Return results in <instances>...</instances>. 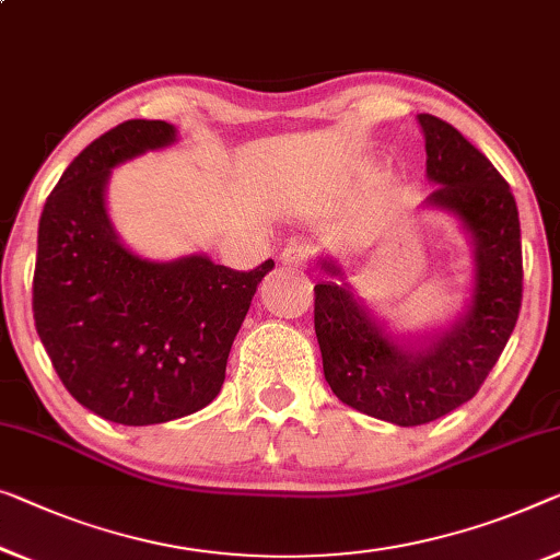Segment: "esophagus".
<instances>
[{
  "instance_id": "34e87169",
  "label": "esophagus",
  "mask_w": 560,
  "mask_h": 560,
  "mask_svg": "<svg viewBox=\"0 0 560 560\" xmlns=\"http://www.w3.org/2000/svg\"><path fill=\"white\" fill-rule=\"evenodd\" d=\"M312 246L304 244V241H291L281 252V261L287 266H294V269H306L308 261H312Z\"/></svg>"
}]
</instances>
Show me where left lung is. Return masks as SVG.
I'll use <instances>...</instances> for the list:
<instances>
[{"label": "left lung", "instance_id": "left-lung-1", "mask_svg": "<svg viewBox=\"0 0 560 560\" xmlns=\"http://www.w3.org/2000/svg\"><path fill=\"white\" fill-rule=\"evenodd\" d=\"M428 180L424 208L460 221L472 244V296L450 327L424 337H397L347 281L314 287V329L324 377L341 402L399 428L453 412L475 397L518 322L523 252L518 206L503 175L453 125L422 113ZM329 277L345 279L331 258Z\"/></svg>", "mask_w": 560, "mask_h": 560}]
</instances>
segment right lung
I'll use <instances>...</instances> for the list:
<instances>
[{
    "mask_svg": "<svg viewBox=\"0 0 560 560\" xmlns=\"http://www.w3.org/2000/svg\"><path fill=\"white\" fill-rule=\"evenodd\" d=\"M165 120L93 140L49 194L32 281L35 327L67 392L118 424L171 422L213 402L264 261L233 271L203 254L150 261L122 244L105 206L115 165L173 145Z\"/></svg>",
    "mask_w": 560,
    "mask_h": 560,
    "instance_id": "right-lung-1",
    "label": "right lung"
}]
</instances>
